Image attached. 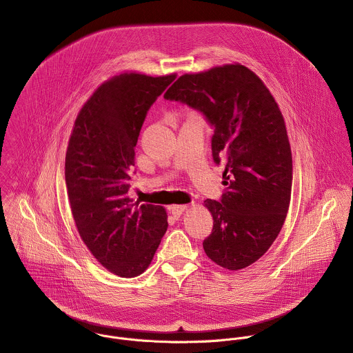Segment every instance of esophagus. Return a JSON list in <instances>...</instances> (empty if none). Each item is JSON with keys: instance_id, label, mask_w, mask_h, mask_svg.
<instances>
[{"instance_id": "esophagus-1", "label": "esophagus", "mask_w": 353, "mask_h": 353, "mask_svg": "<svg viewBox=\"0 0 353 353\" xmlns=\"http://www.w3.org/2000/svg\"><path fill=\"white\" fill-rule=\"evenodd\" d=\"M185 210H187V205H172V207H169L170 214L174 215V216H180Z\"/></svg>"}]
</instances>
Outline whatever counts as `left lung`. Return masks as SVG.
Wrapping results in <instances>:
<instances>
[{
    "label": "left lung",
    "instance_id": "8db88e82",
    "mask_svg": "<svg viewBox=\"0 0 353 353\" xmlns=\"http://www.w3.org/2000/svg\"><path fill=\"white\" fill-rule=\"evenodd\" d=\"M199 112L214 128L212 158L225 165L219 201L203 245L218 265L237 271L256 263L285 222L292 192V152L282 113L263 81L229 64L181 75L165 93Z\"/></svg>",
    "mask_w": 353,
    "mask_h": 353
}]
</instances>
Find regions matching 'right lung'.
Wrapping results in <instances>:
<instances>
[{
  "label": "right lung",
  "mask_w": 353,
  "mask_h": 353,
  "mask_svg": "<svg viewBox=\"0 0 353 353\" xmlns=\"http://www.w3.org/2000/svg\"><path fill=\"white\" fill-rule=\"evenodd\" d=\"M176 75L121 74L81 109L65 155V184L79 236L110 272L132 278L152 261L168 215L128 196L135 145L146 113Z\"/></svg>",
  "instance_id": "right-lung-1"
}]
</instances>
